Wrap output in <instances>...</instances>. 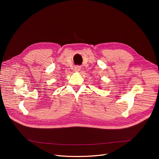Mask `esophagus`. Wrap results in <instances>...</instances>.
Returning <instances> with one entry per match:
<instances>
[{"mask_svg": "<svg viewBox=\"0 0 159 159\" xmlns=\"http://www.w3.org/2000/svg\"><path fill=\"white\" fill-rule=\"evenodd\" d=\"M80 66H75V68H74V70L75 71H79L80 70Z\"/></svg>", "mask_w": 159, "mask_h": 159, "instance_id": "esophagus-1", "label": "esophagus"}]
</instances>
